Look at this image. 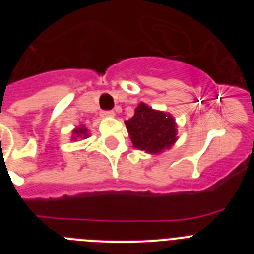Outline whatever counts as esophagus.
Wrapping results in <instances>:
<instances>
[{"label":"esophagus","mask_w":254,"mask_h":254,"mask_svg":"<svg viewBox=\"0 0 254 254\" xmlns=\"http://www.w3.org/2000/svg\"><path fill=\"white\" fill-rule=\"evenodd\" d=\"M114 112L113 111H104V112H102V117H105V118H107V117H114Z\"/></svg>","instance_id":"1"}]
</instances>
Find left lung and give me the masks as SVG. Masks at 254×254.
Returning a JSON list of instances; mask_svg holds the SVG:
<instances>
[{"label": "left lung", "instance_id": "obj_1", "mask_svg": "<svg viewBox=\"0 0 254 254\" xmlns=\"http://www.w3.org/2000/svg\"><path fill=\"white\" fill-rule=\"evenodd\" d=\"M134 149L151 155H159L178 140V126L174 117L164 111H156L141 102L134 114L125 121Z\"/></svg>", "mask_w": 254, "mask_h": 254}]
</instances>
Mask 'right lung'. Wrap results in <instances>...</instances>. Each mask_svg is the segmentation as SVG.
<instances>
[{"mask_svg":"<svg viewBox=\"0 0 254 254\" xmlns=\"http://www.w3.org/2000/svg\"><path fill=\"white\" fill-rule=\"evenodd\" d=\"M90 136L89 133V129L86 128V126L85 125H80L77 127L72 129V136H71V141H77L78 138H81V140H85Z\"/></svg>","mask_w":254,"mask_h":254,"instance_id":"add662e5","label":"right lung"}]
</instances>
